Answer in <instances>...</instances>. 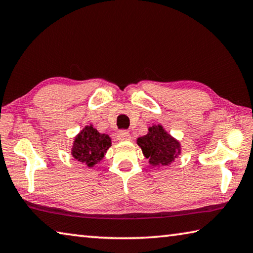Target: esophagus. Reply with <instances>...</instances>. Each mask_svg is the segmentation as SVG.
I'll return each mask as SVG.
<instances>
[{
  "label": "esophagus",
  "instance_id": "esophagus-1",
  "mask_svg": "<svg viewBox=\"0 0 253 253\" xmlns=\"http://www.w3.org/2000/svg\"><path fill=\"white\" fill-rule=\"evenodd\" d=\"M130 138V134L127 130H121L117 134V139L119 142H126V140H129Z\"/></svg>",
  "mask_w": 253,
  "mask_h": 253
}]
</instances>
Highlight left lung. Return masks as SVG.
I'll return each mask as SVG.
<instances>
[{
  "label": "left lung",
  "mask_w": 253,
  "mask_h": 253,
  "mask_svg": "<svg viewBox=\"0 0 253 253\" xmlns=\"http://www.w3.org/2000/svg\"><path fill=\"white\" fill-rule=\"evenodd\" d=\"M144 156L152 166H169L181 154V144L162 125H153L145 136L137 139Z\"/></svg>",
  "instance_id": "obj_1"
}]
</instances>
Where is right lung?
<instances>
[{"label": "right lung", "mask_w": 253, "mask_h": 253, "mask_svg": "<svg viewBox=\"0 0 253 253\" xmlns=\"http://www.w3.org/2000/svg\"><path fill=\"white\" fill-rule=\"evenodd\" d=\"M110 146V137L107 134H100L92 125H89L75 137L71 155L78 162L84 163L88 168H92L104 158Z\"/></svg>", "instance_id": "add662e5"}]
</instances>
